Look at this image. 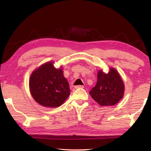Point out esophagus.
I'll list each match as a JSON object with an SVG mask.
<instances>
[{"instance_id": "obj_1", "label": "esophagus", "mask_w": 151, "mask_h": 151, "mask_svg": "<svg viewBox=\"0 0 151 151\" xmlns=\"http://www.w3.org/2000/svg\"><path fill=\"white\" fill-rule=\"evenodd\" d=\"M75 88H84V86L83 85H77V86H75Z\"/></svg>"}]
</instances>
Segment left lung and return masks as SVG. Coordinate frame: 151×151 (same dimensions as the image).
<instances>
[{"label": "left lung", "instance_id": "left-lung-1", "mask_svg": "<svg viewBox=\"0 0 151 151\" xmlns=\"http://www.w3.org/2000/svg\"><path fill=\"white\" fill-rule=\"evenodd\" d=\"M124 93V82L118 71L112 67L108 73L99 70L96 85L89 92L97 103L105 106L116 104L122 99Z\"/></svg>", "mask_w": 151, "mask_h": 151}]
</instances>
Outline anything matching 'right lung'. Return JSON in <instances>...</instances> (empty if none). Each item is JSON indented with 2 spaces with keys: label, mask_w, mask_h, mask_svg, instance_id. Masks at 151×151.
<instances>
[{
  "label": "right lung",
  "mask_w": 151,
  "mask_h": 151,
  "mask_svg": "<svg viewBox=\"0 0 151 151\" xmlns=\"http://www.w3.org/2000/svg\"><path fill=\"white\" fill-rule=\"evenodd\" d=\"M49 61L36 68L29 79V90L35 101L48 108L60 106L70 95V88L63 68Z\"/></svg>",
  "instance_id": "add662e5"
}]
</instances>
